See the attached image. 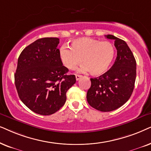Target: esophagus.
<instances>
[{
    "label": "esophagus",
    "mask_w": 151,
    "mask_h": 151,
    "mask_svg": "<svg viewBox=\"0 0 151 151\" xmlns=\"http://www.w3.org/2000/svg\"><path fill=\"white\" fill-rule=\"evenodd\" d=\"M75 77H76V80H77V81H78V80H79L80 79H81L82 76L81 75H78V74H76Z\"/></svg>",
    "instance_id": "obj_1"
}]
</instances>
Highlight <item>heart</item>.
Masks as SVG:
<instances>
[{"instance_id":"obj_1","label":"heart","mask_w":151,"mask_h":151,"mask_svg":"<svg viewBox=\"0 0 151 151\" xmlns=\"http://www.w3.org/2000/svg\"><path fill=\"white\" fill-rule=\"evenodd\" d=\"M59 56L63 65L74 70L82 63L81 70L95 77L103 75L109 69L114 57V48L110 42L89 37L74 39L71 47L63 45Z\"/></svg>"}]
</instances>
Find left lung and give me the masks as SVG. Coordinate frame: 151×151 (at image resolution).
I'll return each instance as SVG.
<instances>
[{"label": "left lung", "instance_id": "left-lung-1", "mask_svg": "<svg viewBox=\"0 0 151 151\" xmlns=\"http://www.w3.org/2000/svg\"><path fill=\"white\" fill-rule=\"evenodd\" d=\"M106 37L114 40L116 58L109 70L99 77L90 79L87 92L90 106L101 112H110L123 106L134 90L136 79V61L127 43L113 35Z\"/></svg>", "mask_w": 151, "mask_h": 151}]
</instances>
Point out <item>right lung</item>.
<instances>
[{
  "mask_svg": "<svg viewBox=\"0 0 151 151\" xmlns=\"http://www.w3.org/2000/svg\"><path fill=\"white\" fill-rule=\"evenodd\" d=\"M58 38H42L27 46L20 55L14 74L20 99L41 115L58 111L65 103L66 92L75 83L59 56Z\"/></svg>",
  "mask_w": 151,
  "mask_h": 151,
  "instance_id": "obj_1",
  "label": "right lung"
}]
</instances>
